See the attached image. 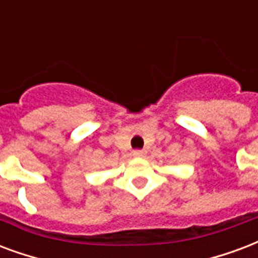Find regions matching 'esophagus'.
<instances>
[{"label":"esophagus","mask_w":258,"mask_h":258,"mask_svg":"<svg viewBox=\"0 0 258 258\" xmlns=\"http://www.w3.org/2000/svg\"><path fill=\"white\" fill-rule=\"evenodd\" d=\"M133 156H135V158H143V156H144V151H140V150L133 151Z\"/></svg>","instance_id":"34e87169"}]
</instances>
